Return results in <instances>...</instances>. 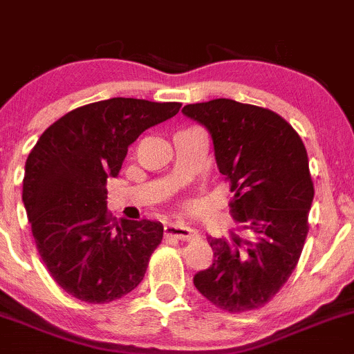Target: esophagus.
<instances>
[{
    "label": "esophagus",
    "mask_w": 354,
    "mask_h": 354,
    "mask_svg": "<svg viewBox=\"0 0 354 354\" xmlns=\"http://www.w3.org/2000/svg\"><path fill=\"white\" fill-rule=\"evenodd\" d=\"M165 235L176 236L178 240H191L196 236V232L191 227H185L182 223H167L165 225Z\"/></svg>",
    "instance_id": "esophagus-1"
}]
</instances>
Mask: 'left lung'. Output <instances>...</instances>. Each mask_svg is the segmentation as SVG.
I'll return each instance as SVG.
<instances>
[{"label":"left lung","mask_w":354,"mask_h":354,"mask_svg":"<svg viewBox=\"0 0 354 354\" xmlns=\"http://www.w3.org/2000/svg\"><path fill=\"white\" fill-rule=\"evenodd\" d=\"M182 114L213 140L218 170L232 182L230 239L207 236L213 264L194 286L216 307L245 312L268 304L297 268L308 233L313 182L297 131L276 112L232 98L189 104Z\"/></svg>","instance_id":"1"}]
</instances>
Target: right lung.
I'll list each match as a JSON object with an SVG mask.
<instances>
[{"instance_id":"right-lung-1","label":"right lung","mask_w":354,"mask_h":354,"mask_svg":"<svg viewBox=\"0 0 354 354\" xmlns=\"http://www.w3.org/2000/svg\"><path fill=\"white\" fill-rule=\"evenodd\" d=\"M178 102L109 98L68 112L47 127L25 163L24 201L39 256L68 295L109 304L147 272L163 225L107 213L109 177L143 131L177 114Z\"/></svg>"}]
</instances>
